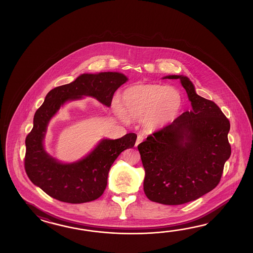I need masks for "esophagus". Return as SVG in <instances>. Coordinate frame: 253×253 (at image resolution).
Returning <instances> with one entry per match:
<instances>
[{"mask_svg":"<svg viewBox=\"0 0 253 253\" xmlns=\"http://www.w3.org/2000/svg\"><path fill=\"white\" fill-rule=\"evenodd\" d=\"M143 140H144V137H143L142 135H138V136H137V139H136V142H135V146H137L141 142H143Z\"/></svg>","mask_w":253,"mask_h":253,"instance_id":"1","label":"esophagus"}]
</instances>
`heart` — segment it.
Listing matches in <instances>:
<instances>
[{
	"mask_svg": "<svg viewBox=\"0 0 253 253\" xmlns=\"http://www.w3.org/2000/svg\"><path fill=\"white\" fill-rule=\"evenodd\" d=\"M182 108V96L175 87L160 84H136L121 94V102L114 108L121 119H138L148 130L167 126L177 117Z\"/></svg>",
	"mask_w": 253,
	"mask_h": 253,
	"instance_id": "1",
	"label": "heart"
}]
</instances>
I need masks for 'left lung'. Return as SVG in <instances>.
<instances>
[{
  "instance_id": "left-lung-1",
  "label": "left lung",
  "mask_w": 253,
  "mask_h": 253,
  "mask_svg": "<svg viewBox=\"0 0 253 253\" xmlns=\"http://www.w3.org/2000/svg\"><path fill=\"white\" fill-rule=\"evenodd\" d=\"M164 79L180 80L192 110L137 146L145 171L144 191L152 202L183 205L220 183L231 153L230 121L213 101L196 94L188 78L171 75Z\"/></svg>"
}]
</instances>
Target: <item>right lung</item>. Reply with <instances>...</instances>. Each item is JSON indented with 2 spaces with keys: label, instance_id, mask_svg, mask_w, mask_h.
I'll return each mask as SVG.
<instances>
[{
  "label": "right lung",
  "instance_id": "right-lung-1",
  "mask_svg": "<svg viewBox=\"0 0 253 253\" xmlns=\"http://www.w3.org/2000/svg\"><path fill=\"white\" fill-rule=\"evenodd\" d=\"M126 81L127 78L119 72L82 74L47 94L35 112L33 129L25 139L24 167L30 180L50 197L69 204H83L100 197L107 187L110 167L123 151L134 146L136 134L103 139L81 161L61 164L44 150L43 139L48 121L66 101L82 96L95 97L110 107L114 93Z\"/></svg>",
  "mask_w": 253,
  "mask_h": 253
}]
</instances>
